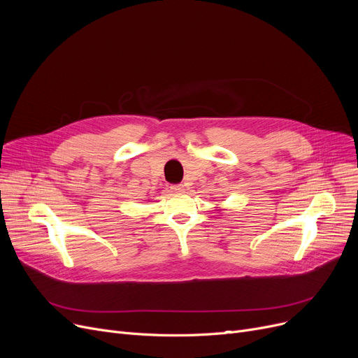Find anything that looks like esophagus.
Returning <instances> with one entry per match:
<instances>
[{
	"label": "esophagus",
	"instance_id": "esophagus-1",
	"mask_svg": "<svg viewBox=\"0 0 358 358\" xmlns=\"http://www.w3.org/2000/svg\"><path fill=\"white\" fill-rule=\"evenodd\" d=\"M170 188H171V192H174V193H181V192H184V185H182V184H174V185H171Z\"/></svg>",
	"mask_w": 358,
	"mask_h": 358
}]
</instances>
